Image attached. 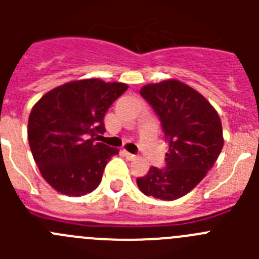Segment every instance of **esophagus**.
<instances>
[{
  "instance_id": "obj_1",
  "label": "esophagus",
  "mask_w": 259,
  "mask_h": 259,
  "mask_svg": "<svg viewBox=\"0 0 259 259\" xmlns=\"http://www.w3.org/2000/svg\"><path fill=\"white\" fill-rule=\"evenodd\" d=\"M124 155H125V158H127L128 161H134V159H136V155L135 154H131V153H128V152H124Z\"/></svg>"
}]
</instances>
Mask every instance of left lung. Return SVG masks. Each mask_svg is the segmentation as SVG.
<instances>
[{
    "label": "left lung",
    "instance_id": "left-lung-1",
    "mask_svg": "<svg viewBox=\"0 0 259 259\" xmlns=\"http://www.w3.org/2000/svg\"><path fill=\"white\" fill-rule=\"evenodd\" d=\"M140 95L161 120L168 144L166 167H150L136 180L145 196L163 201L183 197L206 176L223 148V130L217 110L196 89L170 79L148 84Z\"/></svg>",
    "mask_w": 259,
    "mask_h": 259
}]
</instances>
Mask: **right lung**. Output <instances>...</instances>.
<instances>
[{
	"instance_id": "1",
	"label": "right lung",
	"mask_w": 259,
	"mask_h": 259,
	"mask_svg": "<svg viewBox=\"0 0 259 259\" xmlns=\"http://www.w3.org/2000/svg\"><path fill=\"white\" fill-rule=\"evenodd\" d=\"M124 83L101 79L70 81L52 89L32 107L28 143L41 175L66 196L95 191L116 148L98 143L109 107L127 91Z\"/></svg>"
}]
</instances>
